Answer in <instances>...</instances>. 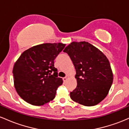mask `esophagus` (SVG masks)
Instances as JSON below:
<instances>
[{
	"label": "esophagus",
	"instance_id": "1",
	"mask_svg": "<svg viewBox=\"0 0 129 129\" xmlns=\"http://www.w3.org/2000/svg\"><path fill=\"white\" fill-rule=\"evenodd\" d=\"M69 77V76H66V77H64L63 79V81H64V82H66V81H67V80L68 79V78Z\"/></svg>",
	"mask_w": 129,
	"mask_h": 129
}]
</instances>
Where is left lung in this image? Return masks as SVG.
I'll return each instance as SVG.
<instances>
[{"instance_id":"left-lung-1","label":"left lung","mask_w":129,"mask_h":129,"mask_svg":"<svg viewBox=\"0 0 129 129\" xmlns=\"http://www.w3.org/2000/svg\"><path fill=\"white\" fill-rule=\"evenodd\" d=\"M63 52L69 55L76 70L77 85L70 92L71 99L87 107L99 104L107 96L113 81L107 58L86 41L72 42Z\"/></svg>"}]
</instances>
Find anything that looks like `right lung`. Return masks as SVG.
<instances>
[{"label": "right lung", "mask_w": 129, "mask_h": 129, "mask_svg": "<svg viewBox=\"0 0 129 129\" xmlns=\"http://www.w3.org/2000/svg\"><path fill=\"white\" fill-rule=\"evenodd\" d=\"M63 43H44L25 50L14 63V86L27 103L41 106L54 99L63 80L58 77L55 58L64 48Z\"/></svg>", "instance_id": "add662e5"}]
</instances>
